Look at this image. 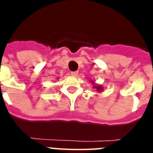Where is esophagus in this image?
Returning <instances> with one entry per match:
<instances>
[{"mask_svg": "<svg viewBox=\"0 0 153 153\" xmlns=\"http://www.w3.org/2000/svg\"><path fill=\"white\" fill-rule=\"evenodd\" d=\"M71 75L73 76H78V72H71Z\"/></svg>", "mask_w": 153, "mask_h": 153, "instance_id": "esophagus-1", "label": "esophagus"}]
</instances>
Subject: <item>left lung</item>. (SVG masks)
<instances>
[{
    "mask_svg": "<svg viewBox=\"0 0 153 153\" xmlns=\"http://www.w3.org/2000/svg\"><path fill=\"white\" fill-rule=\"evenodd\" d=\"M91 83L93 84V88L97 92V93H102V91L103 90V86L102 85H98L96 84L94 81H91Z\"/></svg>",
    "mask_w": 153,
    "mask_h": 153,
    "instance_id": "left-lung-1",
    "label": "left lung"
}]
</instances>
